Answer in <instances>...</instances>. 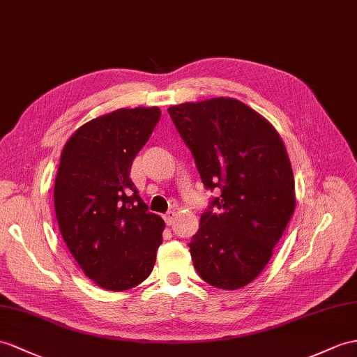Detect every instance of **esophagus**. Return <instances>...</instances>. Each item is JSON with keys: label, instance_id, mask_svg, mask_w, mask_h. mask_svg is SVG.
I'll list each match as a JSON object with an SVG mask.
<instances>
[{"label": "esophagus", "instance_id": "34e87169", "mask_svg": "<svg viewBox=\"0 0 357 357\" xmlns=\"http://www.w3.org/2000/svg\"><path fill=\"white\" fill-rule=\"evenodd\" d=\"M163 220H165V222H167V225H172V222H174V212H169L168 215H165Z\"/></svg>", "mask_w": 357, "mask_h": 357}]
</instances>
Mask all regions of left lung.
<instances>
[{"label": "left lung", "instance_id": "left-lung-1", "mask_svg": "<svg viewBox=\"0 0 357 357\" xmlns=\"http://www.w3.org/2000/svg\"><path fill=\"white\" fill-rule=\"evenodd\" d=\"M168 112L203 185L221 189L189 242L194 266L215 288H244L264 271L295 211L288 151L273 124L239 100L183 102Z\"/></svg>", "mask_w": 357, "mask_h": 357}]
</instances>
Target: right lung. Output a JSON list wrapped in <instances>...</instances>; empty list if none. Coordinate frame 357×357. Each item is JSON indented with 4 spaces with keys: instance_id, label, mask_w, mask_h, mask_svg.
I'll list each match as a JSON object with an SVG mask.
<instances>
[{
    "instance_id": "obj_1",
    "label": "right lung",
    "mask_w": 357,
    "mask_h": 357,
    "mask_svg": "<svg viewBox=\"0 0 357 357\" xmlns=\"http://www.w3.org/2000/svg\"><path fill=\"white\" fill-rule=\"evenodd\" d=\"M160 113L159 107L106 113L77 128L60 154L59 229L78 266L102 289L135 288L155 264L165 222L149 212L130 169Z\"/></svg>"
}]
</instances>
